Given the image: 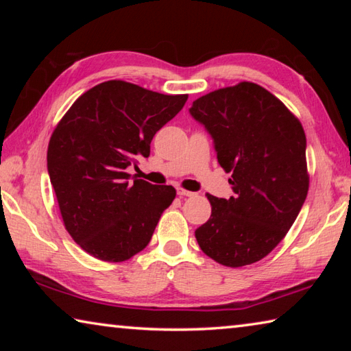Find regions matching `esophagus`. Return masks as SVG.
<instances>
[{"label":"esophagus","instance_id":"1","mask_svg":"<svg viewBox=\"0 0 351 351\" xmlns=\"http://www.w3.org/2000/svg\"><path fill=\"white\" fill-rule=\"evenodd\" d=\"M176 192H178V195H180V197H192V195H193V192H190V190H186V189H178L176 190Z\"/></svg>","mask_w":351,"mask_h":351}]
</instances>
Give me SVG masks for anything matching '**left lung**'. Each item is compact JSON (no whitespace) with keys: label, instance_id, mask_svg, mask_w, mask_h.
Wrapping results in <instances>:
<instances>
[{"label":"left lung","instance_id":"8db88e82","mask_svg":"<svg viewBox=\"0 0 351 351\" xmlns=\"http://www.w3.org/2000/svg\"><path fill=\"white\" fill-rule=\"evenodd\" d=\"M232 171L234 197L207 193L212 213L195 230L207 257L229 268L252 265L280 243L305 203L310 175L299 119L263 86L240 82L197 99L190 108Z\"/></svg>","mask_w":351,"mask_h":351}]
</instances>
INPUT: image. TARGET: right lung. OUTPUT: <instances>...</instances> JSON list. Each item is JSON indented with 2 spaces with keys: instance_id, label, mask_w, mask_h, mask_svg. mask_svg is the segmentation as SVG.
<instances>
[{
  "instance_id": "add662e5",
  "label": "right lung",
  "mask_w": 351,
  "mask_h": 351,
  "mask_svg": "<svg viewBox=\"0 0 351 351\" xmlns=\"http://www.w3.org/2000/svg\"><path fill=\"white\" fill-rule=\"evenodd\" d=\"M125 80L99 83L71 105L47 145V171L64 229L83 251L110 263L141 252L176 190L125 169L148 158L153 136L187 102Z\"/></svg>"
}]
</instances>
